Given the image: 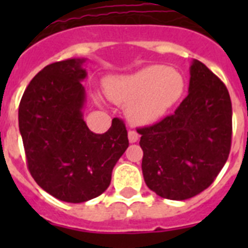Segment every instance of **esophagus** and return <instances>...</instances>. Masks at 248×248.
<instances>
[{"label": "esophagus", "instance_id": "obj_1", "mask_svg": "<svg viewBox=\"0 0 248 248\" xmlns=\"http://www.w3.org/2000/svg\"><path fill=\"white\" fill-rule=\"evenodd\" d=\"M138 140H139V134L136 131L130 130V131H128V141H130V143H136Z\"/></svg>", "mask_w": 248, "mask_h": 248}]
</instances>
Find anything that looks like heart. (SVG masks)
Here are the masks:
<instances>
[{"label":"heart","mask_w":248,"mask_h":248,"mask_svg":"<svg viewBox=\"0 0 248 248\" xmlns=\"http://www.w3.org/2000/svg\"><path fill=\"white\" fill-rule=\"evenodd\" d=\"M184 90L183 76L165 65H148L105 81L109 99L126 107L128 120L135 124H151L161 120L180 100Z\"/></svg>","instance_id":"1"}]
</instances>
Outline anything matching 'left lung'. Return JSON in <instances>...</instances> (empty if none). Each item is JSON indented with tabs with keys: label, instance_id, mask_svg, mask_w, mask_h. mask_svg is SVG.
<instances>
[{
	"label": "left lung",
	"instance_id": "1",
	"mask_svg": "<svg viewBox=\"0 0 248 248\" xmlns=\"http://www.w3.org/2000/svg\"><path fill=\"white\" fill-rule=\"evenodd\" d=\"M189 75L188 96L175 113L138 130L144 181L155 194L172 201L188 200L208 188L231 152L227 87L200 60H193Z\"/></svg>",
	"mask_w": 248,
	"mask_h": 248
}]
</instances>
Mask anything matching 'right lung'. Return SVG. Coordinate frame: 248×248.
<instances>
[{
    "instance_id": "add662e5",
    "label": "right lung",
    "mask_w": 248,
    "mask_h": 248,
    "mask_svg": "<svg viewBox=\"0 0 248 248\" xmlns=\"http://www.w3.org/2000/svg\"><path fill=\"white\" fill-rule=\"evenodd\" d=\"M86 59L52 63L38 72L19 105V131L28 169L45 192L69 203L104 193L113 167L128 147L127 131L113 120L104 134L83 121Z\"/></svg>"
}]
</instances>
